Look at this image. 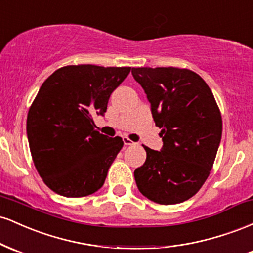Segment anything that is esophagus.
I'll list each match as a JSON object with an SVG mask.
<instances>
[{"label":"esophagus","mask_w":253,"mask_h":253,"mask_svg":"<svg viewBox=\"0 0 253 253\" xmlns=\"http://www.w3.org/2000/svg\"><path fill=\"white\" fill-rule=\"evenodd\" d=\"M123 140H124V144L125 145H135L134 141H132L129 138H127V136H124Z\"/></svg>","instance_id":"esophagus-1"}]
</instances>
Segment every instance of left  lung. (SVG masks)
<instances>
[{"mask_svg": "<svg viewBox=\"0 0 253 253\" xmlns=\"http://www.w3.org/2000/svg\"><path fill=\"white\" fill-rule=\"evenodd\" d=\"M151 103L163 147L144 146L146 161L135 169L139 191L159 205L194 196L210 176L222 134L213 92L196 72L178 68H133Z\"/></svg>", "mask_w": 253, "mask_h": 253, "instance_id": "1", "label": "left lung"}]
</instances>
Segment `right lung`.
<instances>
[{
  "label": "right lung",
  "mask_w": 253,
  "mask_h": 253,
  "mask_svg": "<svg viewBox=\"0 0 253 253\" xmlns=\"http://www.w3.org/2000/svg\"><path fill=\"white\" fill-rule=\"evenodd\" d=\"M130 68L68 65L51 75L38 91L27 115V136L36 169L45 184L65 197L94 194L123 149L120 136L95 129L110 94Z\"/></svg>",
  "instance_id": "obj_1"
}]
</instances>
